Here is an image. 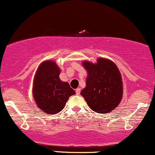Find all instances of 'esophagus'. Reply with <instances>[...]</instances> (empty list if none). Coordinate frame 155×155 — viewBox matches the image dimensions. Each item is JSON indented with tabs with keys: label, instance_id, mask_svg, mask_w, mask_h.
I'll return each instance as SVG.
<instances>
[{
	"label": "esophagus",
	"instance_id": "1",
	"mask_svg": "<svg viewBox=\"0 0 155 155\" xmlns=\"http://www.w3.org/2000/svg\"><path fill=\"white\" fill-rule=\"evenodd\" d=\"M76 95H79L80 94V88H77L76 90Z\"/></svg>",
	"mask_w": 155,
	"mask_h": 155
}]
</instances>
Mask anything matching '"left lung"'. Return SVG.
Segmentation results:
<instances>
[{
	"label": "left lung",
	"instance_id": "obj_1",
	"mask_svg": "<svg viewBox=\"0 0 155 155\" xmlns=\"http://www.w3.org/2000/svg\"><path fill=\"white\" fill-rule=\"evenodd\" d=\"M87 69L86 87L81 95L92 111L100 114L111 111L118 106L122 97L120 72L111 60L100 58L96 64L84 62Z\"/></svg>",
	"mask_w": 155,
	"mask_h": 155
}]
</instances>
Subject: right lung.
I'll list each match as a JSON object with an SVG mask.
<instances>
[{
  "instance_id": "obj_1",
  "label": "right lung",
  "mask_w": 155,
  "mask_h": 155,
  "mask_svg": "<svg viewBox=\"0 0 155 155\" xmlns=\"http://www.w3.org/2000/svg\"><path fill=\"white\" fill-rule=\"evenodd\" d=\"M60 70L53 61H45L38 67L33 81V93L38 107L54 114L63 109L70 96L75 94L68 82L60 81Z\"/></svg>"
}]
</instances>
